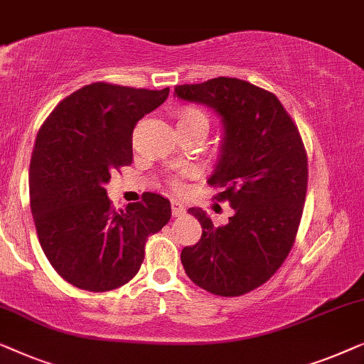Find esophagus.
Instances as JSON below:
<instances>
[{"mask_svg": "<svg viewBox=\"0 0 364 364\" xmlns=\"http://www.w3.org/2000/svg\"><path fill=\"white\" fill-rule=\"evenodd\" d=\"M184 213H186V208H184L180 201H176V199H171V214H173V216H175V218L183 216Z\"/></svg>", "mask_w": 364, "mask_h": 364, "instance_id": "1", "label": "esophagus"}]
</instances>
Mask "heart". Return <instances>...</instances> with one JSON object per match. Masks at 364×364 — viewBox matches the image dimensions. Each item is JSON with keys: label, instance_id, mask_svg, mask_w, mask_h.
Instances as JSON below:
<instances>
[{"label": "heart", "instance_id": "heart-1", "mask_svg": "<svg viewBox=\"0 0 364 364\" xmlns=\"http://www.w3.org/2000/svg\"><path fill=\"white\" fill-rule=\"evenodd\" d=\"M176 120L178 127H181V129H201L206 133L209 130V117L206 115V112L198 109V107H183V109L178 110ZM171 186L175 189H181V176L171 178Z\"/></svg>", "mask_w": 364, "mask_h": 364}]
</instances>
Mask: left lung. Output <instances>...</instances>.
I'll list each match as a JSON object with an SVG mask.
<instances>
[{
    "label": "left lung",
    "instance_id": "obj_1",
    "mask_svg": "<svg viewBox=\"0 0 364 364\" xmlns=\"http://www.w3.org/2000/svg\"><path fill=\"white\" fill-rule=\"evenodd\" d=\"M175 94L223 117V155L208 183L234 209L224 226L188 209L203 234L181 250V264L209 294L244 295L277 272L295 242L309 181L304 141L277 97L250 82L216 77L176 85Z\"/></svg>",
    "mask_w": 364,
    "mask_h": 364
}]
</instances>
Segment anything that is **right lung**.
Returning <instances> with one entry per match:
<instances>
[{
	"instance_id": "obj_1",
	"label": "right lung",
	"mask_w": 364,
	"mask_h": 364,
	"mask_svg": "<svg viewBox=\"0 0 364 364\" xmlns=\"http://www.w3.org/2000/svg\"><path fill=\"white\" fill-rule=\"evenodd\" d=\"M170 89L94 82L65 97L38 132L29 166V199L46 257L82 290L109 291L135 277L148 235L170 221L171 204L156 193L125 209L112 206L105 184L133 161L138 120Z\"/></svg>"
}]
</instances>
